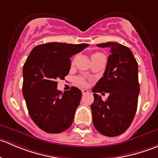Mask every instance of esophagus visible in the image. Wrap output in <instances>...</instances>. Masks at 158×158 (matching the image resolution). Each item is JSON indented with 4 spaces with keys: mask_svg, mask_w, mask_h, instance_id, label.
<instances>
[{
    "mask_svg": "<svg viewBox=\"0 0 158 158\" xmlns=\"http://www.w3.org/2000/svg\"><path fill=\"white\" fill-rule=\"evenodd\" d=\"M82 95H85V94L89 93V91L87 89H82Z\"/></svg>",
    "mask_w": 158,
    "mask_h": 158,
    "instance_id": "1",
    "label": "esophagus"
}]
</instances>
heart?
I'll return each instance as SVG.
<instances>
[{
	"instance_id": "1",
	"label": "heart",
	"mask_w": 158,
	"mask_h": 158,
	"mask_svg": "<svg viewBox=\"0 0 158 158\" xmlns=\"http://www.w3.org/2000/svg\"><path fill=\"white\" fill-rule=\"evenodd\" d=\"M102 55H103V54L100 53V52H95V53L92 54V59L95 58V57H97V56H102ZM76 60V56H75L74 59H73V63H75ZM76 81H77L78 83H79L80 85H86V82H85V80L83 79V78H78V79H76Z\"/></svg>"
}]
</instances>
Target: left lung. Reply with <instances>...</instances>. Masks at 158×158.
<instances>
[{
    "label": "left lung",
    "instance_id": "8db88e82",
    "mask_svg": "<svg viewBox=\"0 0 158 158\" xmlns=\"http://www.w3.org/2000/svg\"><path fill=\"white\" fill-rule=\"evenodd\" d=\"M109 47L111 55L103 77L92 89L94 102L91 106L95 128L109 137L122 135L131 124L138 106L140 92L138 63L128 47L116 42L97 44ZM98 92L110 96L103 101Z\"/></svg>",
    "mask_w": 158,
    "mask_h": 158
}]
</instances>
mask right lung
Segmentation results:
<instances>
[{"label":"right lung","instance_id":"obj_1","mask_svg":"<svg viewBox=\"0 0 158 158\" xmlns=\"http://www.w3.org/2000/svg\"><path fill=\"white\" fill-rule=\"evenodd\" d=\"M88 44L48 43L35 47L23 68V95L34 123L47 133L56 134L71 126L82 92L76 87L62 93L57 80L64 79L70 58Z\"/></svg>","mask_w":158,"mask_h":158}]
</instances>
